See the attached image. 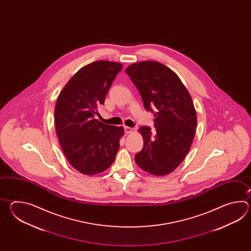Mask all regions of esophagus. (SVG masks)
<instances>
[{"label":"esophagus","mask_w":251,"mask_h":251,"mask_svg":"<svg viewBox=\"0 0 251 251\" xmlns=\"http://www.w3.org/2000/svg\"><path fill=\"white\" fill-rule=\"evenodd\" d=\"M133 132V128L129 127V126H125V133H131Z\"/></svg>","instance_id":"1"}]
</instances>
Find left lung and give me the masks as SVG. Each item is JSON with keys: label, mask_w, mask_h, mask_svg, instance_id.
<instances>
[{"label": "left lung", "mask_w": 251, "mask_h": 251, "mask_svg": "<svg viewBox=\"0 0 251 251\" xmlns=\"http://www.w3.org/2000/svg\"><path fill=\"white\" fill-rule=\"evenodd\" d=\"M126 73L140 92L145 109L155 111L156 132L140 127L144 147L134 160L150 174L165 176L186 158L195 137L198 118L192 98L179 77L159 62L131 64Z\"/></svg>", "instance_id": "obj_1"}]
</instances>
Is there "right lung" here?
Segmentation results:
<instances>
[{
    "instance_id": "add662e5",
    "label": "right lung",
    "mask_w": 251,
    "mask_h": 251,
    "mask_svg": "<svg viewBox=\"0 0 251 251\" xmlns=\"http://www.w3.org/2000/svg\"><path fill=\"white\" fill-rule=\"evenodd\" d=\"M123 64L96 61L80 68L60 92L54 125L61 148L70 164L84 175L101 173L112 165L124 135L123 126L96 119L98 107Z\"/></svg>"
}]
</instances>
